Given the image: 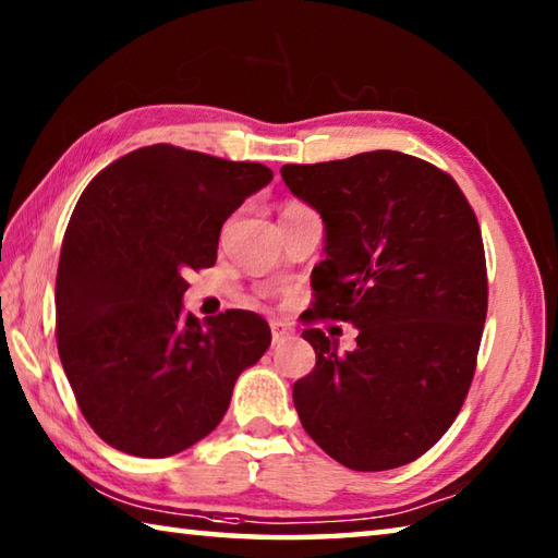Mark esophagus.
I'll use <instances>...</instances> for the list:
<instances>
[{
  "label": "esophagus",
  "mask_w": 558,
  "mask_h": 558,
  "mask_svg": "<svg viewBox=\"0 0 558 558\" xmlns=\"http://www.w3.org/2000/svg\"><path fill=\"white\" fill-rule=\"evenodd\" d=\"M270 332H272V344H280L286 342V339H292L295 337V327L288 325V323H270Z\"/></svg>",
  "instance_id": "34e87169"
}]
</instances>
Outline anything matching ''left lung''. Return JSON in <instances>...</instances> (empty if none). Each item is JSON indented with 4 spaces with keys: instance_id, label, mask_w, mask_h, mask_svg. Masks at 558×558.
Segmentation results:
<instances>
[{
    "instance_id": "obj_1",
    "label": "left lung",
    "mask_w": 558,
    "mask_h": 558,
    "mask_svg": "<svg viewBox=\"0 0 558 558\" xmlns=\"http://www.w3.org/2000/svg\"><path fill=\"white\" fill-rule=\"evenodd\" d=\"M280 174L325 223L315 317L359 329L344 354L323 329L302 332L317 356L292 386L302 428L344 468H401L450 428L475 374L487 315L475 214L450 174L391 149Z\"/></svg>"
}]
</instances>
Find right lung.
<instances>
[{"label": "right lung", "mask_w": 558, "mask_h": 558, "mask_svg": "<svg viewBox=\"0 0 558 558\" xmlns=\"http://www.w3.org/2000/svg\"><path fill=\"white\" fill-rule=\"evenodd\" d=\"M258 162L153 145L81 194L56 276L63 372L90 428L128 456L167 458L209 436L233 384L270 347L266 319L182 310L186 270L211 268L223 221L270 184Z\"/></svg>", "instance_id": "add662e5"}]
</instances>
